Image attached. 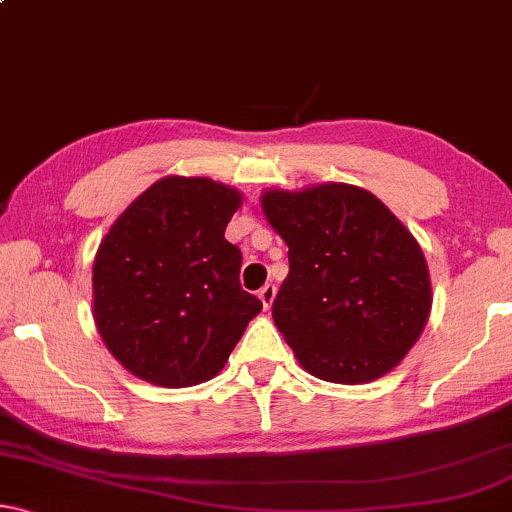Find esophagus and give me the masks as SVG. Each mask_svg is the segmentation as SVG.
I'll return each mask as SVG.
<instances>
[{
	"label": "esophagus",
	"instance_id": "esophagus-1",
	"mask_svg": "<svg viewBox=\"0 0 512 512\" xmlns=\"http://www.w3.org/2000/svg\"><path fill=\"white\" fill-rule=\"evenodd\" d=\"M274 297H276V285L274 283H267L260 290V299H262L264 309H271V304H274Z\"/></svg>",
	"mask_w": 512,
	"mask_h": 512
}]
</instances>
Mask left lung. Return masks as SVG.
I'll list each match as a JSON object with an SVG mask.
<instances>
[{"label":"left lung","instance_id":"obj_1","mask_svg":"<svg viewBox=\"0 0 512 512\" xmlns=\"http://www.w3.org/2000/svg\"><path fill=\"white\" fill-rule=\"evenodd\" d=\"M262 210L288 245L271 316L299 365L332 384L384 377L417 344L431 276L417 238L367 189H267Z\"/></svg>","mask_w":512,"mask_h":512}]
</instances>
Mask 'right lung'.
Masks as SVG:
<instances>
[{
  "label": "right lung",
  "instance_id": "obj_1",
  "mask_svg": "<svg viewBox=\"0 0 512 512\" xmlns=\"http://www.w3.org/2000/svg\"><path fill=\"white\" fill-rule=\"evenodd\" d=\"M243 196L210 177L168 175L102 238L93 318L135 377L166 388L213 379L262 302L241 288V250L224 238Z\"/></svg>",
  "mask_w": 512,
  "mask_h": 512
}]
</instances>
